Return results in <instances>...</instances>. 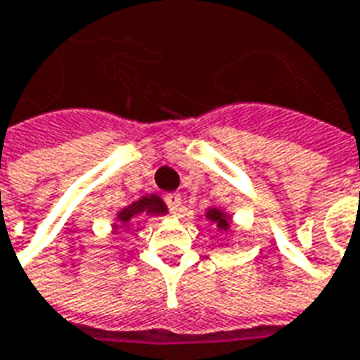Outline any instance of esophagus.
I'll return each instance as SVG.
<instances>
[{
  "label": "esophagus",
  "instance_id": "esophagus-1",
  "mask_svg": "<svg viewBox=\"0 0 360 360\" xmlns=\"http://www.w3.org/2000/svg\"><path fill=\"white\" fill-rule=\"evenodd\" d=\"M166 204H167V210L172 212V214H177L181 210V196L179 194H166Z\"/></svg>",
  "mask_w": 360,
  "mask_h": 360
}]
</instances>
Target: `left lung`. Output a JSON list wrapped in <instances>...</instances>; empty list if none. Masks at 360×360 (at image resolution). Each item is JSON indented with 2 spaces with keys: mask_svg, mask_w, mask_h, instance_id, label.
I'll return each instance as SVG.
<instances>
[{
  "mask_svg": "<svg viewBox=\"0 0 360 360\" xmlns=\"http://www.w3.org/2000/svg\"><path fill=\"white\" fill-rule=\"evenodd\" d=\"M206 219H210L212 223H215L217 227L221 229V231H227L229 229V217L221 210H217V207H210L206 212Z\"/></svg>",
  "mask_w": 360,
  "mask_h": 360,
  "instance_id": "left-lung-1",
  "label": "left lung"
}]
</instances>
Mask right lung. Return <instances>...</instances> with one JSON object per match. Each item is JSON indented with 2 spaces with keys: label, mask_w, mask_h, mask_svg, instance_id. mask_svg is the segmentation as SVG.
<instances>
[{
  "label": "right lung",
  "mask_w": 360,
  "mask_h": 360,
  "mask_svg": "<svg viewBox=\"0 0 360 360\" xmlns=\"http://www.w3.org/2000/svg\"><path fill=\"white\" fill-rule=\"evenodd\" d=\"M167 207L166 204L162 202L160 196L156 194H150V196H143L141 200L133 202L131 206L124 207L118 214V223L120 225H114V229L118 227H127L133 219H139L143 215H158L166 214Z\"/></svg>",
  "instance_id": "1"
}]
</instances>
